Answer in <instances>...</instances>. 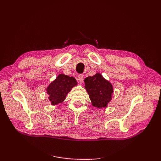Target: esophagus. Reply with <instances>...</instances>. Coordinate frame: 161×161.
Instances as JSON below:
<instances>
[{
	"label": "esophagus",
	"instance_id": "1",
	"mask_svg": "<svg viewBox=\"0 0 161 161\" xmlns=\"http://www.w3.org/2000/svg\"><path fill=\"white\" fill-rule=\"evenodd\" d=\"M78 80H79L80 83H82V82H83L84 80V76L82 75H79L78 76Z\"/></svg>",
	"mask_w": 161,
	"mask_h": 161
}]
</instances>
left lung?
Segmentation results:
<instances>
[{"label":"left lung","instance_id":"8db88e82","mask_svg":"<svg viewBox=\"0 0 161 161\" xmlns=\"http://www.w3.org/2000/svg\"><path fill=\"white\" fill-rule=\"evenodd\" d=\"M84 82L85 88L89 95L92 105L97 108H106L114 92L111 82L105 79L100 73L86 77Z\"/></svg>","mask_w":161,"mask_h":161}]
</instances>
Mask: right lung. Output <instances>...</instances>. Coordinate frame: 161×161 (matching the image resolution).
I'll use <instances>...</instances> for the list:
<instances>
[{
  "instance_id": "1",
  "label": "right lung",
  "mask_w": 161,
  "mask_h": 161,
  "mask_svg": "<svg viewBox=\"0 0 161 161\" xmlns=\"http://www.w3.org/2000/svg\"><path fill=\"white\" fill-rule=\"evenodd\" d=\"M76 85L77 82L74 77L63 74L58 75L46 89L51 104L55 105L64 101L67 94Z\"/></svg>"
}]
</instances>
